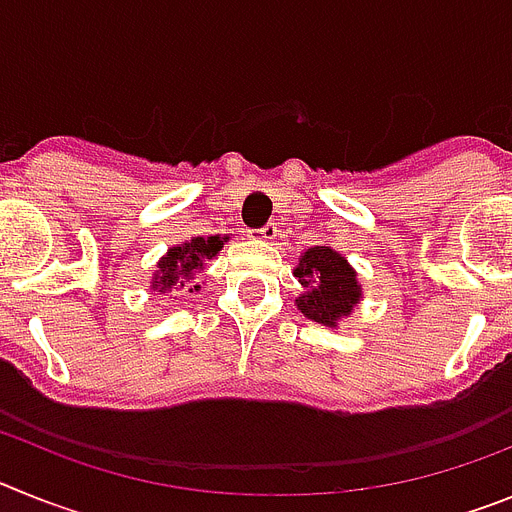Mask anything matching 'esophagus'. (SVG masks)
I'll use <instances>...</instances> for the list:
<instances>
[{"mask_svg":"<svg viewBox=\"0 0 512 512\" xmlns=\"http://www.w3.org/2000/svg\"><path fill=\"white\" fill-rule=\"evenodd\" d=\"M277 235H279V230L274 223H269V225H264L261 230H256V238H259V241H274Z\"/></svg>","mask_w":512,"mask_h":512,"instance_id":"1","label":"esophagus"}]
</instances>
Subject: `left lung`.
I'll return each instance as SVG.
<instances>
[{"label": "left lung", "mask_w": 512, "mask_h": 512, "mask_svg": "<svg viewBox=\"0 0 512 512\" xmlns=\"http://www.w3.org/2000/svg\"><path fill=\"white\" fill-rule=\"evenodd\" d=\"M295 277L305 287V292L295 300L297 310L312 323L328 328H338L341 320L351 318V312L364 297L356 269L328 243L302 253L295 266Z\"/></svg>", "instance_id": "obj_1"}]
</instances>
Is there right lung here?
Listing matches in <instances>:
<instances>
[{
	"label": "right lung",
	"mask_w": 512,
	"mask_h": 512,
	"mask_svg": "<svg viewBox=\"0 0 512 512\" xmlns=\"http://www.w3.org/2000/svg\"><path fill=\"white\" fill-rule=\"evenodd\" d=\"M228 243V235H194L189 241L171 246L169 251L158 259L156 271L151 277V289L158 295H169L176 289H184L189 284V292H197L200 284H194V274H200L210 259H215L217 253L223 251Z\"/></svg>",
	"instance_id": "add662e5"
}]
</instances>
